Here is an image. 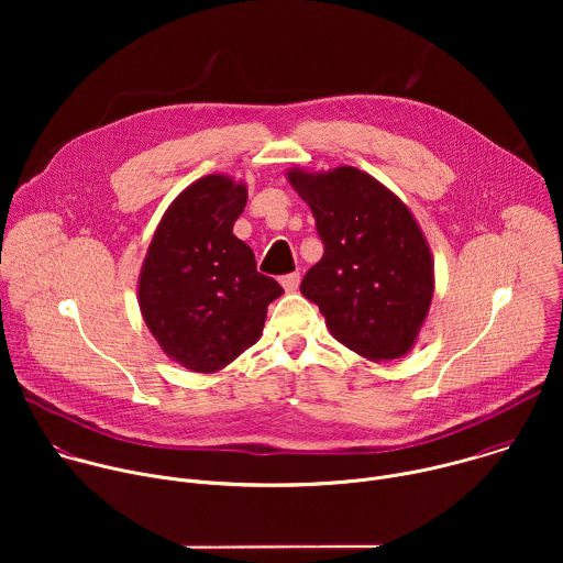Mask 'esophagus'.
I'll return each mask as SVG.
<instances>
[{
	"mask_svg": "<svg viewBox=\"0 0 563 563\" xmlns=\"http://www.w3.org/2000/svg\"><path fill=\"white\" fill-rule=\"evenodd\" d=\"M298 283H300V274L298 272H294V274H287V276H283L280 278V285L285 287V291H296L298 289Z\"/></svg>",
	"mask_w": 563,
	"mask_h": 563,
	"instance_id": "esophagus-1",
	"label": "esophagus"
}]
</instances>
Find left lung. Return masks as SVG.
<instances>
[{"label": "left lung", "instance_id": "obj_1", "mask_svg": "<svg viewBox=\"0 0 563 563\" xmlns=\"http://www.w3.org/2000/svg\"><path fill=\"white\" fill-rule=\"evenodd\" d=\"M287 180L309 205L325 254L300 294L325 316L330 334L380 363L406 356L426 323L434 261L410 207L356 167L307 172Z\"/></svg>", "mask_w": 563, "mask_h": 563}]
</instances>
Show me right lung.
Instances as JSON below:
<instances>
[{"mask_svg": "<svg viewBox=\"0 0 563 563\" xmlns=\"http://www.w3.org/2000/svg\"><path fill=\"white\" fill-rule=\"evenodd\" d=\"M247 185L209 174L167 207L146 250L137 305L172 361L213 374L258 343L267 307L283 287L256 272L254 252L233 235Z\"/></svg>", "mask_w": 563, "mask_h": 563, "instance_id": "obj_1", "label": "right lung"}]
</instances>
